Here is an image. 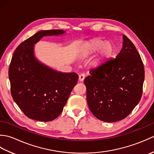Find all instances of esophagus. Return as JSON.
<instances>
[{"mask_svg":"<svg viewBox=\"0 0 154 154\" xmlns=\"http://www.w3.org/2000/svg\"><path fill=\"white\" fill-rule=\"evenodd\" d=\"M84 79H85V74H83V73L80 74L79 76V80L80 81H83L84 80Z\"/></svg>","mask_w":154,"mask_h":154,"instance_id":"1","label":"esophagus"}]
</instances>
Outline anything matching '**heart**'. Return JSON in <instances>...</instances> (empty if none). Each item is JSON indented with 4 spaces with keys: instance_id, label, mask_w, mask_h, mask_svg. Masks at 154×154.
<instances>
[{
    "instance_id": "heart-1",
    "label": "heart",
    "mask_w": 154,
    "mask_h": 154,
    "mask_svg": "<svg viewBox=\"0 0 154 154\" xmlns=\"http://www.w3.org/2000/svg\"><path fill=\"white\" fill-rule=\"evenodd\" d=\"M101 50L100 60H104L109 57L114 52V45L110 42H106L102 39L94 40L87 45V50L89 52H96Z\"/></svg>"
}]
</instances>
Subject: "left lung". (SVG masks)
<instances>
[{
  "label": "left lung",
  "instance_id": "obj_1",
  "mask_svg": "<svg viewBox=\"0 0 154 154\" xmlns=\"http://www.w3.org/2000/svg\"><path fill=\"white\" fill-rule=\"evenodd\" d=\"M122 48L116 58L91 69L84 80L91 112L104 122L125 119L141 99L145 72L135 45L123 35Z\"/></svg>",
  "mask_w": 154,
  "mask_h": 154
}]
</instances>
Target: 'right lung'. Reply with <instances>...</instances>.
I'll return each instance as SVG.
<instances>
[{
  "label": "right lung",
  "mask_w": 154,
  "mask_h": 154,
  "mask_svg": "<svg viewBox=\"0 0 154 154\" xmlns=\"http://www.w3.org/2000/svg\"><path fill=\"white\" fill-rule=\"evenodd\" d=\"M63 30H41L20 44L8 69L13 100L29 119L54 120L63 111L79 76L62 73L39 61L34 44L44 36L65 34Z\"/></svg>",
  "instance_id": "right-lung-1"
}]
</instances>
